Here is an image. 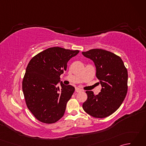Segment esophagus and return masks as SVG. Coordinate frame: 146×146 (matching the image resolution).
<instances>
[{
	"label": "esophagus",
	"mask_w": 146,
	"mask_h": 146,
	"mask_svg": "<svg viewBox=\"0 0 146 146\" xmlns=\"http://www.w3.org/2000/svg\"><path fill=\"white\" fill-rule=\"evenodd\" d=\"M82 90L80 89V88H76V89H75V92H82Z\"/></svg>",
	"instance_id": "esophagus-1"
}]
</instances>
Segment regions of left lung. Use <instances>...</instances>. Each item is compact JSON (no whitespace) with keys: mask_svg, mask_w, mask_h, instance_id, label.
<instances>
[{"mask_svg":"<svg viewBox=\"0 0 146 146\" xmlns=\"http://www.w3.org/2000/svg\"><path fill=\"white\" fill-rule=\"evenodd\" d=\"M86 58L94 62L96 76L100 80L101 92L95 95L86 91L87 100L83 108L95 118H105L114 113L124 100L127 92V70L119 56L102 49L82 52Z\"/></svg>","mask_w":146,"mask_h":146,"instance_id":"8db88e82","label":"left lung"}]
</instances>
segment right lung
Masks as SVG:
<instances>
[{
  "instance_id": "obj_1",
  "label": "right lung",
  "mask_w": 146,
  "mask_h": 146,
  "mask_svg": "<svg viewBox=\"0 0 146 146\" xmlns=\"http://www.w3.org/2000/svg\"><path fill=\"white\" fill-rule=\"evenodd\" d=\"M79 52L52 47L30 60L23 80V91L27 108L40 122L53 123L63 116L75 87L64 85L60 76L66 70L68 61Z\"/></svg>"
}]
</instances>
